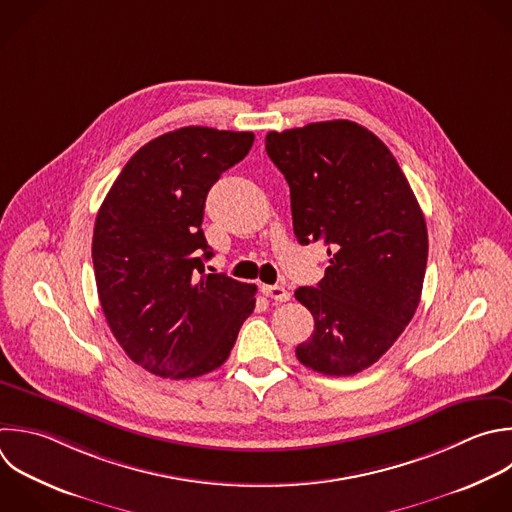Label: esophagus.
Wrapping results in <instances>:
<instances>
[{
	"label": "esophagus",
	"mask_w": 512,
	"mask_h": 512,
	"mask_svg": "<svg viewBox=\"0 0 512 512\" xmlns=\"http://www.w3.org/2000/svg\"><path fill=\"white\" fill-rule=\"evenodd\" d=\"M260 290H262L264 296H268V298H272V300H276V302H286V300H290V292H288L284 286H262Z\"/></svg>",
	"instance_id": "obj_1"
}]
</instances>
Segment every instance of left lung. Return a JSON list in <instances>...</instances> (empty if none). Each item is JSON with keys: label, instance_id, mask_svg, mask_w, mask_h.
<instances>
[{"label": "left lung", "instance_id": "left-lung-1", "mask_svg": "<svg viewBox=\"0 0 512 512\" xmlns=\"http://www.w3.org/2000/svg\"><path fill=\"white\" fill-rule=\"evenodd\" d=\"M266 152L290 186L298 242H322L330 258L316 288L294 292L314 316L296 356L326 376L358 374L418 308L428 258L422 210L390 150L354 122L268 132Z\"/></svg>", "mask_w": 512, "mask_h": 512}]
</instances>
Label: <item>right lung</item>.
Returning a JSON list of instances; mask_svg holds the SVG:
<instances>
[{
    "mask_svg": "<svg viewBox=\"0 0 512 512\" xmlns=\"http://www.w3.org/2000/svg\"><path fill=\"white\" fill-rule=\"evenodd\" d=\"M252 132L188 126L154 138L124 166L94 226L92 258L108 326L148 372L184 380L226 362L256 306V286L206 274L204 204L246 158Z\"/></svg>",
    "mask_w": 512,
    "mask_h": 512,
    "instance_id": "right-lung-1",
    "label": "right lung"
}]
</instances>
